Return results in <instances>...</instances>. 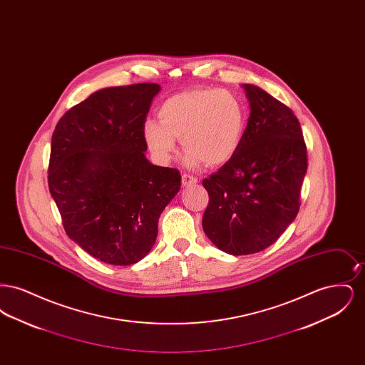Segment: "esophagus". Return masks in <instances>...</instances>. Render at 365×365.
I'll use <instances>...</instances> for the list:
<instances>
[{
	"instance_id": "34e87169",
	"label": "esophagus",
	"mask_w": 365,
	"mask_h": 365,
	"mask_svg": "<svg viewBox=\"0 0 365 365\" xmlns=\"http://www.w3.org/2000/svg\"><path fill=\"white\" fill-rule=\"evenodd\" d=\"M197 182H198V179H197L195 176H192V175H182V185H183L185 187H189V186H192V185H195Z\"/></svg>"
}]
</instances>
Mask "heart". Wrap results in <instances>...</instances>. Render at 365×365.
Listing matches in <instances>:
<instances>
[{"label": "heart", "mask_w": 365, "mask_h": 365, "mask_svg": "<svg viewBox=\"0 0 365 365\" xmlns=\"http://www.w3.org/2000/svg\"><path fill=\"white\" fill-rule=\"evenodd\" d=\"M158 123L146 120L143 138L161 163H168L180 140L190 165L226 164L242 145L246 110L227 90L191 88L164 100L157 109Z\"/></svg>", "instance_id": "1"}]
</instances>
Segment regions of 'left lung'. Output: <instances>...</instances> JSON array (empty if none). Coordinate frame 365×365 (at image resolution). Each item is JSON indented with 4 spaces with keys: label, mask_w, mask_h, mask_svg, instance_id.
Wrapping results in <instances>:
<instances>
[{
    "label": "left lung",
    "mask_w": 365,
    "mask_h": 365,
    "mask_svg": "<svg viewBox=\"0 0 365 365\" xmlns=\"http://www.w3.org/2000/svg\"><path fill=\"white\" fill-rule=\"evenodd\" d=\"M242 145L202 180L209 204L202 228L220 250L253 255L278 241L299 209L308 168L307 145L293 110L255 85Z\"/></svg>",
    "instance_id": "obj_1"
}]
</instances>
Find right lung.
Segmentation results:
<instances>
[{
  "label": "right lung",
  "instance_id": "add662e5",
  "mask_svg": "<svg viewBox=\"0 0 365 365\" xmlns=\"http://www.w3.org/2000/svg\"><path fill=\"white\" fill-rule=\"evenodd\" d=\"M156 83L108 87L72 106L52 135L48 183L73 242L94 259L131 265L153 247L180 173L153 165L143 124Z\"/></svg>",
  "mask_w": 365,
  "mask_h": 365
}]
</instances>
